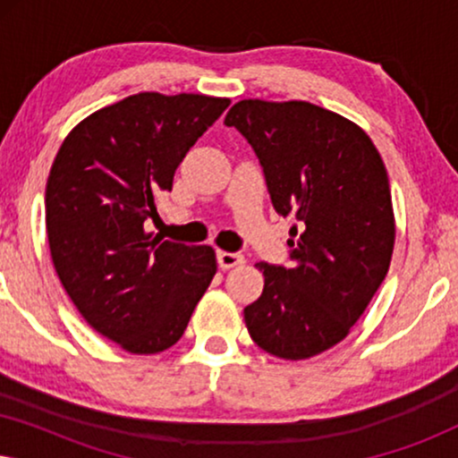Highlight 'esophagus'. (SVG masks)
<instances>
[{"label": "esophagus", "mask_w": 458, "mask_h": 458, "mask_svg": "<svg viewBox=\"0 0 458 458\" xmlns=\"http://www.w3.org/2000/svg\"><path fill=\"white\" fill-rule=\"evenodd\" d=\"M216 262L221 268H233L243 262V254L240 252H225V250H218L216 252Z\"/></svg>", "instance_id": "obj_1"}]
</instances>
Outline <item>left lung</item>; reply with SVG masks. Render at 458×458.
Returning <instances> with one entry per match:
<instances>
[{"label":"left lung","mask_w":458,"mask_h":458,"mask_svg":"<svg viewBox=\"0 0 458 458\" xmlns=\"http://www.w3.org/2000/svg\"><path fill=\"white\" fill-rule=\"evenodd\" d=\"M225 124L259 156L277 215L298 221L292 267L256 262L265 290L243 309L250 337L279 359H310L348 335L390 268L384 160L359 124L309 102L242 99Z\"/></svg>","instance_id":"8db88e82"}]
</instances>
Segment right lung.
<instances>
[{
    "label": "right lung",
    "mask_w": 458,
    "mask_h": 458,
    "mask_svg": "<svg viewBox=\"0 0 458 458\" xmlns=\"http://www.w3.org/2000/svg\"><path fill=\"white\" fill-rule=\"evenodd\" d=\"M227 98L143 91L81 121L62 143L46 187L55 273L98 334L133 354L179 342L216 273L210 246L148 231L156 199Z\"/></svg>",
    "instance_id": "obj_1"
}]
</instances>
